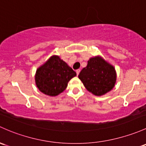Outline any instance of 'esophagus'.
I'll use <instances>...</instances> for the list:
<instances>
[{"mask_svg":"<svg viewBox=\"0 0 146 146\" xmlns=\"http://www.w3.org/2000/svg\"><path fill=\"white\" fill-rule=\"evenodd\" d=\"M80 72V69H78V70H76V73H77V76L79 75Z\"/></svg>","mask_w":146,"mask_h":146,"instance_id":"34e87169","label":"esophagus"}]
</instances>
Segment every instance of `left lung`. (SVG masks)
<instances>
[{
    "label": "left lung",
    "instance_id": "obj_1",
    "mask_svg": "<svg viewBox=\"0 0 146 146\" xmlns=\"http://www.w3.org/2000/svg\"><path fill=\"white\" fill-rule=\"evenodd\" d=\"M85 88L96 96H101L114 87L116 73L114 67L99 56L91 58L80 73Z\"/></svg>",
    "mask_w": 146,
    "mask_h": 146
}]
</instances>
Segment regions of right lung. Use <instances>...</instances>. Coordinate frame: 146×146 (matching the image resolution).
Returning a JSON list of instances; mask_svg holds the SVG:
<instances>
[{
    "mask_svg": "<svg viewBox=\"0 0 146 146\" xmlns=\"http://www.w3.org/2000/svg\"><path fill=\"white\" fill-rule=\"evenodd\" d=\"M76 73L57 56H52L36 71V83L40 91L48 96L59 94Z\"/></svg>",
    "mask_w": 146,
    "mask_h": 146,
    "instance_id": "right-lung-1",
    "label": "right lung"
}]
</instances>
